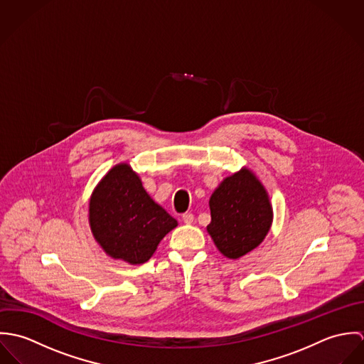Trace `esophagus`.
I'll use <instances>...</instances> for the list:
<instances>
[{
  "instance_id": "esophagus-1",
  "label": "esophagus",
  "mask_w": 364,
  "mask_h": 364,
  "mask_svg": "<svg viewBox=\"0 0 364 364\" xmlns=\"http://www.w3.org/2000/svg\"><path fill=\"white\" fill-rule=\"evenodd\" d=\"M182 220H183L185 224H192L193 220H195V215H193L192 213H185V214L182 215Z\"/></svg>"
}]
</instances>
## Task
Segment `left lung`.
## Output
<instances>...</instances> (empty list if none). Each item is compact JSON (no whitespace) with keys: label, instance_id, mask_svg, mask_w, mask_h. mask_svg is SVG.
<instances>
[{"label":"left lung","instance_id":"1","mask_svg":"<svg viewBox=\"0 0 364 364\" xmlns=\"http://www.w3.org/2000/svg\"><path fill=\"white\" fill-rule=\"evenodd\" d=\"M208 232L217 250L238 259L255 250L267 235L273 210L266 189L251 169L227 176L213 192Z\"/></svg>","mask_w":364,"mask_h":364}]
</instances>
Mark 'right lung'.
<instances>
[{
    "label": "right lung",
    "instance_id": "obj_1",
    "mask_svg": "<svg viewBox=\"0 0 364 364\" xmlns=\"http://www.w3.org/2000/svg\"><path fill=\"white\" fill-rule=\"evenodd\" d=\"M90 225L106 255L140 264L178 221L150 198L129 164H117L92 192Z\"/></svg>",
    "mask_w": 364,
    "mask_h": 364
}]
</instances>
